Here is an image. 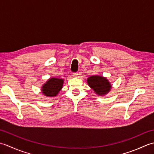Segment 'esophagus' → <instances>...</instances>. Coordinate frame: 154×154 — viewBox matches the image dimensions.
<instances>
[{
	"instance_id": "34e87169",
	"label": "esophagus",
	"mask_w": 154,
	"mask_h": 154,
	"mask_svg": "<svg viewBox=\"0 0 154 154\" xmlns=\"http://www.w3.org/2000/svg\"><path fill=\"white\" fill-rule=\"evenodd\" d=\"M78 75H79V74H78V73H73V76L74 77H77L78 76Z\"/></svg>"
}]
</instances>
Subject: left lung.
I'll use <instances>...</instances> for the list:
<instances>
[{
	"mask_svg": "<svg viewBox=\"0 0 154 154\" xmlns=\"http://www.w3.org/2000/svg\"><path fill=\"white\" fill-rule=\"evenodd\" d=\"M87 83L98 95L103 96L109 93L111 85L106 77L93 75L87 79Z\"/></svg>",
	"mask_w": 154,
	"mask_h": 154,
	"instance_id": "obj_1",
	"label": "left lung"
}]
</instances>
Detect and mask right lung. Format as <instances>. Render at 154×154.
<instances>
[{
	"label": "right lung",
	"mask_w": 154,
	"mask_h": 154,
	"mask_svg": "<svg viewBox=\"0 0 154 154\" xmlns=\"http://www.w3.org/2000/svg\"><path fill=\"white\" fill-rule=\"evenodd\" d=\"M63 79L60 78L52 77L49 79L48 81L42 87V93L45 96L52 97L57 96L63 87Z\"/></svg>",
	"instance_id": "right-lung-1"
}]
</instances>
